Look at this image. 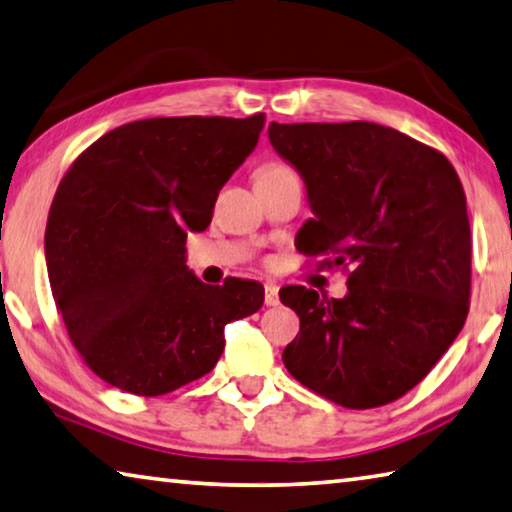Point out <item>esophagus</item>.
I'll list each match as a JSON object with an SVG mask.
<instances>
[{
  "label": "esophagus",
  "mask_w": 512,
  "mask_h": 512,
  "mask_svg": "<svg viewBox=\"0 0 512 512\" xmlns=\"http://www.w3.org/2000/svg\"><path fill=\"white\" fill-rule=\"evenodd\" d=\"M265 306H279V288L274 283H265Z\"/></svg>",
  "instance_id": "34e87169"
}]
</instances>
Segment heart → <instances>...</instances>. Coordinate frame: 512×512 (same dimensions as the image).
Wrapping results in <instances>:
<instances>
[{
  "label": "heart",
  "mask_w": 512,
  "mask_h": 512,
  "mask_svg": "<svg viewBox=\"0 0 512 512\" xmlns=\"http://www.w3.org/2000/svg\"><path fill=\"white\" fill-rule=\"evenodd\" d=\"M292 170L283 164H267L256 173V179H270V177H281V175H288Z\"/></svg>",
  "instance_id": "b5f03b06"
}]
</instances>
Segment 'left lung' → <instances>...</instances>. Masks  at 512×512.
I'll list each match as a JSON object with an SVG mask.
<instances>
[{"mask_svg": "<svg viewBox=\"0 0 512 512\" xmlns=\"http://www.w3.org/2000/svg\"><path fill=\"white\" fill-rule=\"evenodd\" d=\"M270 143L306 182L315 218L301 251L348 270L344 299L279 292L301 328L283 364L348 409L398 400L434 369L470 308L465 193L441 152L387 125L270 123Z\"/></svg>", "mask_w": 512, "mask_h": 512, "instance_id": "left-lung-1", "label": "left lung"}]
</instances>
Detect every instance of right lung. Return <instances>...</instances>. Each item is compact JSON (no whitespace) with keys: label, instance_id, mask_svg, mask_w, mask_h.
<instances>
[{"label":"right lung","instance_id":"obj_1","mask_svg":"<svg viewBox=\"0 0 512 512\" xmlns=\"http://www.w3.org/2000/svg\"><path fill=\"white\" fill-rule=\"evenodd\" d=\"M263 125L265 114L132 121L62 177L44 233L51 292L71 344L112 387L150 398L202 378L224 326L261 310V283L197 279L186 236L209 227Z\"/></svg>","mask_w":512,"mask_h":512}]
</instances>
